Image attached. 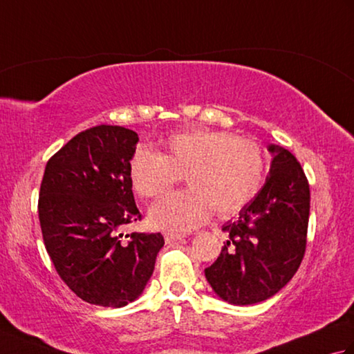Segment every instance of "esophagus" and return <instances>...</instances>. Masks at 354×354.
<instances>
[{
	"instance_id": "esophagus-1",
	"label": "esophagus",
	"mask_w": 354,
	"mask_h": 354,
	"mask_svg": "<svg viewBox=\"0 0 354 354\" xmlns=\"http://www.w3.org/2000/svg\"><path fill=\"white\" fill-rule=\"evenodd\" d=\"M184 237H185L184 234H179V232H173V231H167L164 234V239L167 243H175L178 240H183Z\"/></svg>"
}]
</instances>
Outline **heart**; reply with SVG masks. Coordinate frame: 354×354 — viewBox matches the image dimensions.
<instances>
[{"mask_svg": "<svg viewBox=\"0 0 354 354\" xmlns=\"http://www.w3.org/2000/svg\"><path fill=\"white\" fill-rule=\"evenodd\" d=\"M184 173L190 189L170 193L150 207L155 227L192 231L212 219L236 214L257 196L266 176V155L259 141L227 131L194 127L161 141L160 152L140 147L129 161L135 193L158 198Z\"/></svg>", "mask_w": 354, "mask_h": 354, "instance_id": "heart-1", "label": "heart"}]
</instances>
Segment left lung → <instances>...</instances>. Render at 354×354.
<instances>
[{
  "label": "left lung",
  "mask_w": 354,
  "mask_h": 354,
  "mask_svg": "<svg viewBox=\"0 0 354 354\" xmlns=\"http://www.w3.org/2000/svg\"><path fill=\"white\" fill-rule=\"evenodd\" d=\"M269 175L234 221L222 252L205 278L214 293L234 306L274 297L295 275L306 251L310 190L301 165L288 149L268 146Z\"/></svg>",
  "instance_id": "8db88e82"
}]
</instances>
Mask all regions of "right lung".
<instances>
[{
    "label": "right lung",
    "mask_w": 354,
    "mask_h": 354,
    "mask_svg": "<svg viewBox=\"0 0 354 354\" xmlns=\"http://www.w3.org/2000/svg\"><path fill=\"white\" fill-rule=\"evenodd\" d=\"M138 135L122 126L77 133L50 158L39 192L42 237L59 277L84 301L123 307L137 299L164 246L161 232H120L140 219L129 161Z\"/></svg>",
    "instance_id": "right-lung-1"
}]
</instances>
